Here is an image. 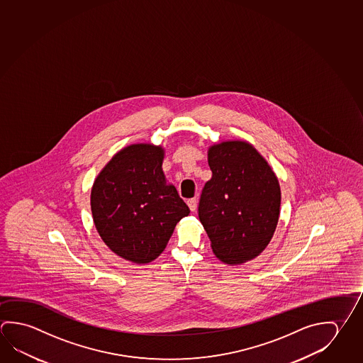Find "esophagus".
I'll return each instance as SVG.
<instances>
[{
	"mask_svg": "<svg viewBox=\"0 0 363 363\" xmlns=\"http://www.w3.org/2000/svg\"><path fill=\"white\" fill-rule=\"evenodd\" d=\"M187 205H189V208H190L191 211H195L197 208L196 199H190V200H187Z\"/></svg>",
	"mask_w": 363,
	"mask_h": 363,
	"instance_id": "34e87169",
	"label": "esophagus"
}]
</instances>
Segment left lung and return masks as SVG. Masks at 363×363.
I'll use <instances>...</instances> for the list:
<instances>
[{"mask_svg":"<svg viewBox=\"0 0 363 363\" xmlns=\"http://www.w3.org/2000/svg\"><path fill=\"white\" fill-rule=\"evenodd\" d=\"M211 179L203 186L199 219L219 260L238 265L267 248L279 220L280 186L267 160L247 141L208 149Z\"/></svg>","mask_w":363,"mask_h":363,"instance_id":"obj_1","label":"left lung"}]
</instances>
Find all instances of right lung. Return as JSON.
I'll list each match as a JSON object with an SVG mask.
<instances>
[{
	"label": "right lung",
	"instance_id": "obj_1",
	"mask_svg": "<svg viewBox=\"0 0 363 363\" xmlns=\"http://www.w3.org/2000/svg\"><path fill=\"white\" fill-rule=\"evenodd\" d=\"M164 149L131 144L96 176L90 206L96 230L117 256L147 264L160 256L190 209L163 172Z\"/></svg>",
	"mask_w": 363,
	"mask_h": 363
}]
</instances>
